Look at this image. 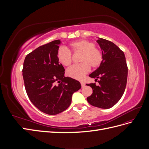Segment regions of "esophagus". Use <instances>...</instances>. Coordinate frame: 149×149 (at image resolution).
<instances>
[{
	"label": "esophagus",
	"mask_w": 149,
	"mask_h": 149,
	"mask_svg": "<svg viewBox=\"0 0 149 149\" xmlns=\"http://www.w3.org/2000/svg\"><path fill=\"white\" fill-rule=\"evenodd\" d=\"M80 83H81V86L82 87H84V86H85V83L83 81H80Z\"/></svg>",
	"instance_id": "obj_1"
}]
</instances>
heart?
<instances>
[{
    "instance_id": "obj_1",
    "label": "heart",
    "mask_w": 149,
    "mask_h": 149,
    "mask_svg": "<svg viewBox=\"0 0 149 149\" xmlns=\"http://www.w3.org/2000/svg\"><path fill=\"white\" fill-rule=\"evenodd\" d=\"M71 49L74 53H81L79 65H74L66 71V74L72 78L82 79L90 70L91 67L95 70L102 63L103 55L100 49L95 47V45L89 40L81 39L70 44ZM57 59L61 65L70 66L72 63V54L69 49L60 47L58 49Z\"/></svg>"
}]
</instances>
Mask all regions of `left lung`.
I'll return each mask as SVG.
<instances>
[{
	"instance_id": "obj_1",
	"label": "left lung",
	"mask_w": 149,
	"mask_h": 149,
	"mask_svg": "<svg viewBox=\"0 0 149 149\" xmlns=\"http://www.w3.org/2000/svg\"><path fill=\"white\" fill-rule=\"evenodd\" d=\"M97 42L102 49L103 60L101 66L89 74L97 80L87 84L91 87L93 94L87 97L90 104L102 109L114 106L123 96L126 87L128 68L124 52L109 40L99 38Z\"/></svg>"
}]
</instances>
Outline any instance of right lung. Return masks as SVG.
<instances>
[{"label":"right lung","mask_w":149,"mask_h":149,"mask_svg":"<svg viewBox=\"0 0 149 149\" xmlns=\"http://www.w3.org/2000/svg\"><path fill=\"white\" fill-rule=\"evenodd\" d=\"M60 40L38 47L26 56L22 70L26 94L38 109L49 115L65 111L73 94L81 87L78 81L65 76L57 59Z\"/></svg>","instance_id":"right-lung-1"}]
</instances>
